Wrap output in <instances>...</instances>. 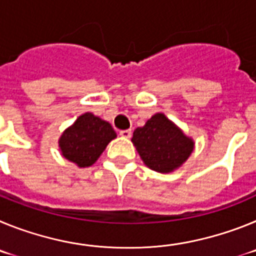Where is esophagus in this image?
Returning <instances> with one entry per match:
<instances>
[{
  "label": "esophagus",
  "mask_w": 256,
  "mask_h": 256,
  "mask_svg": "<svg viewBox=\"0 0 256 256\" xmlns=\"http://www.w3.org/2000/svg\"><path fill=\"white\" fill-rule=\"evenodd\" d=\"M119 134H120L122 137H124V138H130V136H132V130H120V132H119Z\"/></svg>",
  "instance_id": "1"
}]
</instances>
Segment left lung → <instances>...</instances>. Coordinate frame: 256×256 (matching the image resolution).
<instances>
[{
	"label": "left lung",
	"mask_w": 256,
	"mask_h": 256,
	"mask_svg": "<svg viewBox=\"0 0 256 256\" xmlns=\"http://www.w3.org/2000/svg\"><path fill=\"white\" fill-rule=\"evenodd\" d=\"M132 142L142 162L159 173H170L188 159L195 142L162 112L136 128Z\"/></svg>",
	"instance_id": "8db88e82"
}]
</instances>
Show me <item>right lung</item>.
Segmentation results:
<instances>
[{
  "label": "right lung",
  "mask_w": 256,
  "mask_h": 256,
  "mask_svg": "<svg viewBox=\"0 0 256 256\" xmlns=\"http://www.w3.org/2000/svg\"><path fill=\"white\" fill-rule=\"evenodd\" d=\"M115 137L116 133L110 123L92 112H84L61 134L58 148L65 159L86 168L96 162Z\"/></svg>",
  "instance_id": "1"
}]
</instances>
